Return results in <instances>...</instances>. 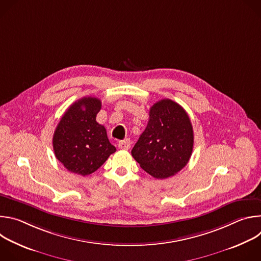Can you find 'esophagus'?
Masks as SVG:
<instances>
[{"label": "esophagus", "mask_w": 261, "mask_h": 261, "mask_svg": "<svg viewBox=\"0 0 261 261\" xmlns=\"http://www.w3.org/2000/svg\"><path fill=\"white\" fill-rule=\"evenodd\" d=\"M130 146H131V142L129 139H124L119 142V147L121 150H129Z\"/></svg>", "instance_id": "34e87169"}]
</instances>
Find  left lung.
I'll return each instance as SVG.
<instances>
[{
  "instance_id": "1",
  "label": "left lung",
  "mask_w": 261,
  "mask_h": 261,
  "mask_svg": "<svg viewBox=\"0 0 261 261\" xmlns=\"http://www.w3.org/2000/svg\"><path fill=\"white\" fill-rule=\"evenodd\" d=\"M148 115L147 125L131 154L144 171L162 179L174 175L189 162L193 127L186 110L170 99L156 102Z\"/></svg>"
}]
</instances>
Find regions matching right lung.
Returning <instances> with one entry per match:
<instances>
[{
	"mask_svg": "<svg viewBox=\"0 0 261 261\" xmlns=\"http://www.w3.org/2000/svg\"><path fill=\"white\" fill-rule=\"evenodd\" d=\"M100 109L98 98L84 97L70 105L56 128L55 155L70 172L89 175L117 151L104 126L96 121Z\"/></svg>",
	"mask_w": 261,
	"mask_h": 261,
	"instance_id": "1",
	"label": "right lung"
}]
</instances>
